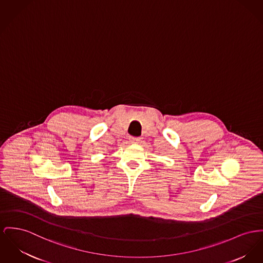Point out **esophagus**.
<instances>
[{"label":"esophagus","mask_w":263,"mask_h":263,"mask_svg":"<svg viewBox=\"0 0 263 263\" xmlns=\"http://www.w3.org/2000/svg\"><path fill=\"white\" fill-rule=\"evenodd\" d=\"M129 141L132 143H139L140 141V138H136V137H130L129 138Z\"/></svg>","instance_id":"obj_1"}]
</instances>
